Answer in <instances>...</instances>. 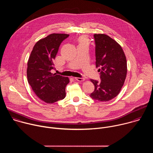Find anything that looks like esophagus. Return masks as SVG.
<instances>
[{
	"instance_id": "34e87169",
	"label": "esophagus",
	"mask_w": 153,
	"mask_h": 153,
	"mask_svg": "<svg viewBox=\"0 0 153 153\" xmlns=\"http://www.w3.org/2000/svg\"><path fill=\"white\" fill-rule=\"evenodd\" d=\"M74 79L79 82H83L85 80V79L83 77H75Z\"/></svg>"
}]
</instances>
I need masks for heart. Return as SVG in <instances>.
<instances>
[{
  "instance_id": "1",
  "label": "heart",
  "mask_w": 153,
  "mask_h": 153,
  "mask_svg": "<svg viewBox=\"0 0 153 153\" xmlns=\"http://www.w3.org/2000/svg\"><path fill=\"white\" fill-rule=\"evenodd\" d=\"M79 43H88V39L85 36H81L79 39Z\"/></svg>"
}]
</instances>
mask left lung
Returning a JSON list of instances; mask_svg holds the SVG:
<instances>
[{
  "label": "left lung",
  "instance_id": "left-lung-1",
  "mask_svg": "<svg viewBox=\"0 0 153 153\" xmlns=\"http://www.w3.org/2000/svg\"><path fill=\"white\" fill-rule=\"evenodd\" d=\"M96 65L100 72V82L91 79L94 91L90 97L99 102H107L116 97L124 84L127 63L121 46L105 34H94Z\"/></svg>",
  "mask_w": 153,
  "mask_h": 153
}]
</instances>
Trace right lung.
Instances as JSON below:
<instances>
[{
    "mask_svg": "<svg viewBox=\"0 0 153 153\" xmlns=\"http://www.w3.org/2000/svg\"><path fill=\"white\" fill-rule=\"evenodd\" d=\"M69 34L53 33L40 39L34 45L27 63L28 83L36 95L47 103H53L65 97L68 77L51 73L53 61L62 42Z\"/></svg>",
    "mask_w": 153,
    "mask_h": 153,
    "instance_id": "obj_1",
    "label": "right lung"
}]
</instances>
